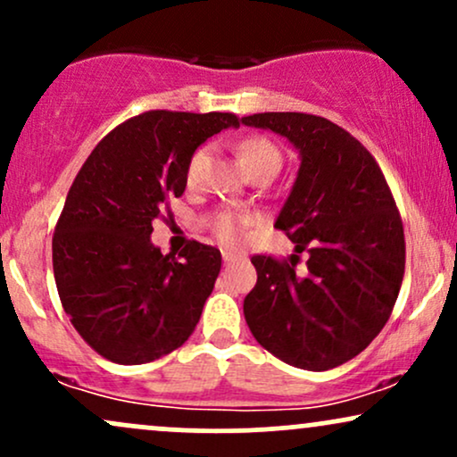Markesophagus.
<instances>
[{"mask_svg":"<svg viewBox=\"0 0 457 457\" xmlns=\"http://www.w3.org/2000/svg\"><path fill=\"white\" fill-rule=\"evenodd\" d=\"M234 260H236L234 253H229V251H223V262H225V264H232Z\"/></svg>","mask_w":457,"mask_h":457,"instance_id":"1","label":"esophagus"}]
</instances>
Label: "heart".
Masks as SVG:
<instances>
[{"label": "heart", "instance_id": "b5f03b06", "mask_svg": "<svg viewBox=\"0 0 457 457\" xmlns=\"http://www.w3.org/2000/svg\"><path fill=\"white\" fill-rule=\"evenodd\" d=\"M236 154H238L240 165L245 167L246 174H253L258 170H279L281 167V152L275 144L264 135H249L236 145ZM208 150L199 148L193 152L191 161L187 167V180L195 182L199 171H202L204 162H206ZM251 223L249 217L245 214H234V212H219L214 219V232L225 245H238L243 240V234L246 225Z\"/></svg>", "mask_w": 457, "mask_h": 457}]
</instances>
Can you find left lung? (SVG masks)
<instances>
[{"label":"left lung","mask_w":457,"mask_h":457,"mask_svg":"<svg viewBox=\"0 0 457 457\" xmlns=\"http://www.w3.org/2000/svg\"><path fill=\"white\" fill-rule=\"evenodd\" d=\"M290 139L301 167L275 228L310 255L251 258L258 283L245 320L262 348L283 363L324 371L354 359L389 320L403 279L400 211L370 150L348 130L312 113L243 118Z\"/></svg>","instance_id":"left-lung-1"}]
</instances>
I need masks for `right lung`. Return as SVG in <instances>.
<instances>
[{"mask_svg": "<svg viewBox=\"0 0 457 457\" xmlns=\"http://www.w3.org/2000/svg\"><path fill=\"white\" fill-rule=\"evenodd\" d=\"M238 124L234 113L154 109L104 135L79 170L55 225L54 275L72 327L104 359L150 363L195 330L221 251L188 240L178 258L162 255L152 221L185 193L197 145Z\"/></svg>", "mask_w": 457, "mask_h": 457, "instance_id": "obj_1", "label": "right lung"}]
</instances>
